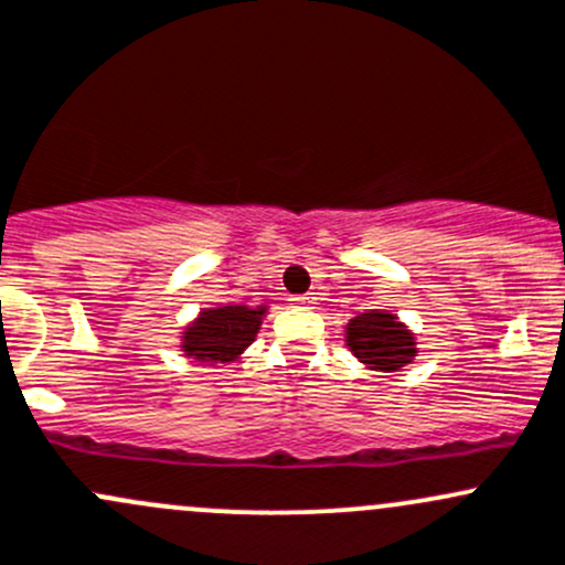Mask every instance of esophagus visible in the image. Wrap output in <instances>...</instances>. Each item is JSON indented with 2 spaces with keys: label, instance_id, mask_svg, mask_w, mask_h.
<instances>
[{
  "label": "esophagus",
  "instance_id": "34e87169",
  "mask_svg": "<svg viewBox=\"0 0 565 565\" xmlns=\"http://www.w3.org/2000/svg\"><path fill=\"white\" fill-rule=\"evenodd\" d=\"M292 302H295V306H300V308H308V306H313V302H317V295H313V292L298 295V298H292Z\"/></svg>",
  "mask_w": 565,
  "mask_h": 565
}]
</instances>
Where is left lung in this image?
<instances>
[{"label": "left lung", "instance_id": "1", "mask_svg": "<svg viewBox=\"0 0 565 565\" xmlns=\"http://www.w3.org/2000/svg\"><path fill=\"white\" fill-rule=\"evenodd\" d=\"M347 341L354 358L376 371H401L414 358L412 332L384 311H367L352 319L347 328Z\"/></svg>", "mask_w": 565, "mask_h": 565}]
</instances>
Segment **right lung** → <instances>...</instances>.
I'll return each mask as SVG.
<instances>
[{
	"mask_svg": "<svg viewBox=\"0 0 565 565\" xmlns=\"http://www.w3.org/2000/svg\"><path fill=\"white\" fill-rule=\"evenodd\" d=\"M265 308L222 306L216 311H203L198 322L183 335V352L200 362H230L235 360L259 330V317Z\"/></svg>",
	"mask_w": 565,
	"mask_h": 565,
	"instance_id": "right-lung-1",
	"label": "right lung"
}]
</instances>
